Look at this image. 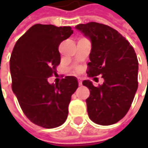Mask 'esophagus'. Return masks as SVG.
Wrapping results in <instances>:
<instances>
[{"label": "esophagus", "mask_w": 148, "mask_h": 148, "mask_svg": "<svg viewBox=\"0 0 148 148\" xmlns=\"http://www.w3.org/2000/svg\"><path fill=\"white\" fill-rule=\"evenodd\" d=\"M78 83H79V86H82V79H78Z\"/></svg>", "instance_id": "1"}]
</instances>
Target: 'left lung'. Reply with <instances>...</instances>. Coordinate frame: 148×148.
Segmentation results:
<instances>
[{
  "label": "left lung",
  "instance_id": "obj_1",
  "mask_svg": "<svg viewBox=\"0 0 148 148\" xmlns=\"http://www.w3.org/2000/svg\"><path fill=\"white\" fill-rule=\"evenodd\" d=\"M75 29L91 43L88 76L104 78L98 87L90 80L82 82L90 90L86 99L89 118L99 125L114 124L128 113L138 90L136 53L128 40L110 26L90 22Z\"/></svg>",
  "mask_w": 148,
  "mask_h": 148
}]
</instances>
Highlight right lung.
I'll use <instances>...</instances> for the list:
<instances>
[{
	"mask_svg": "<svg viewBox=\"0 0 148 148\" xmlns=\"http://www.w3.org/2000/svg\"><path fill=\"white\" fill-rule=\"evenodd\" d=\"M72 34L70 26L37 24L13 49L10 59L12 90L25 116L38 126L57 128L67 118L71 95L78 87L77 77H66L59 84H50L48 78L59 65V44Z\"/></svg>",
	"mask_w": 148,
	"mask_h": 148,
	"instance_id": "add662e5",
	"label": "right lung"
}]
</instances>
